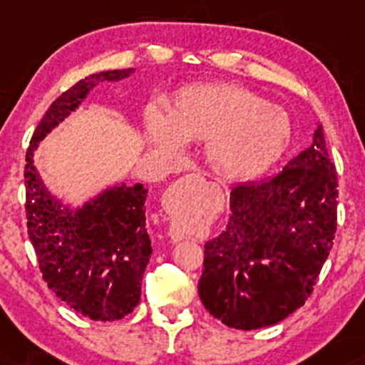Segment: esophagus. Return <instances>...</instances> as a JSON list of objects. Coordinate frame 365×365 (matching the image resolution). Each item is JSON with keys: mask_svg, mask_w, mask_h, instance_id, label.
<instances>
[{"mask_svg": "<svg viewBox=\"0 0 365 365\" xmlns=\"http://www.w3.org/2000/svg\"><path fill=\"white\" fill-rule=\"evenodd\" d=\"M188 178H194V180H199V178H202V177H200V175H188Z\"/></svg>", "mask_w": 365, "mask_h": 365, "instance_id": "obj_1", "label": "esophagus"}]
</instances>
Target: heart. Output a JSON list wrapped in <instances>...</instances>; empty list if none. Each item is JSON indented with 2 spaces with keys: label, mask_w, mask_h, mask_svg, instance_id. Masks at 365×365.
I'll return each mask as SVG.
<instances>
[{
  "label": "heart",
  "mask_w": 365,
  "mask_h": 365,
  "mask_svg": "<svg viewBox=\"0 0 365 365\" xmlns=\"http://www.w3.org/2000/svg\"><path fill=\"white\" fill-rule=\"evenodd\" d=\"M145 127L150 148L163 158H178L183 142L206 144L209 166L235 180L257 177L269 168L292 132L282 108L230 82L182 89L170 103L168 118L150 108Z\"/></svg>",
  "instance_id": "1"
}]
</instances>
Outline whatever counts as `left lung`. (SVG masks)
Returning <instances> with one entry per match:
<instances>
[{"instance_id": "8db88e82", "label": "left lung", "mask_w": 365, "mask_h": 365, "mask_svg": "<svg viewBox=\"0 0 365 365\" xmlns=\"http://www.w3.org/2000/svg\"><path fill=\"white\" fill-rule=\"evenodd\" d=\"M336 170L322 125L282 173L240 183L226 228L204 245L199 297L228 328L283 321L309 299L336 232Z\"/></svg>"}]
</instances>
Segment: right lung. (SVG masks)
I'll return each mask as SVG.
<instances>
[{
    "mask_svg": "<svg viewBox=\"0 0 365 365\" xmlns=\"http://www.w3.org/2000/svg\"><path fill=\"white\" fill-rule=\"evenodd\" d=\"M133 72H99L63 92L37 125L25 156L27 228L41 273L56 297L92 321H118L139 304L153 254L145 228L148 188L121 182L72 207L46 187L34 166V150L98 83L118 82Z\"/></svg>",
    "mask_w": 365,
    "mask_h": 365,
    "instance_id": "1",
    "label": "right lung"
}]
</instances>
